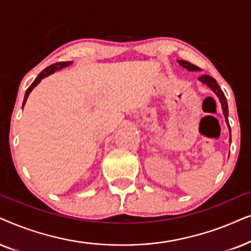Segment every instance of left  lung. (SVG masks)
I'll return each mask as SVG.
<instances>
[{"instance_id": "left-lung-1", "label": "left lung", "mask_w": 251, "mask_h": 251, "mask_svg": "<svg viewBox=\"0 0 251 251\" xmlns=\"http://www.w3.org/2000/svg\"><path fill=\"white\" fill-rule=\"evenodd\" d=\"M178 63L180 65L182 66V68H185L188 70V71H200V68L199 66L192 64V63L187 62V61H178ZM199 80L203 83H205L206 86H209L210 88L212 89L213 92H215V94L218 96L219 101H220V104H222V108H223V113L224 116H225V120L227 123V126H228V129L230 132V127H229V124H228V106H227V101H226V98L225 95H224V93L222 89H220V87L218 83L215 79L212 78V76H210L208 75H203L199 78Z\"/></svg>"}]
</instances>
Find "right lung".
I'll return each instance as SVG.
<instances>
[{
    "mask_svg": "<svg viewBox=\"0 0 251 251\" xmlns=\"http://www.w3.org/2000/svg\"><path fill=\"white\" fill-rule=\"evenodd\" d=\"M72 62H59V63H55V64H51V65H49L48 68H46L45 70H43V71L40 73V75L36 76V79L34 80V81H33V83L31 86L28 87L27 88V91H26V93H25V98H24V102H23V108H24V105H25V103H26V101H27V98H28V95H29V93H31L32 91H33V88H34V87L38 85V83L41 81V80L43 79V78H46L47 75H52L53 72L55 71H59V70L61 69H63V68H66V66H69L70 64H71Z\"/></svg>",
    "mask_w": 251,
    "mask_h": 251,
    "instance_id": "add662e5",
    "label": "right lung"
}]
</instances>
